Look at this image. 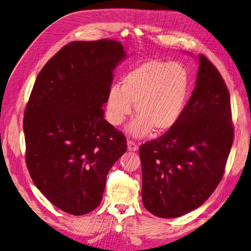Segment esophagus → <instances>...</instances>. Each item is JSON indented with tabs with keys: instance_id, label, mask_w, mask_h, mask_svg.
<instances>
[{
	"instance_id": "obj_1",
	"label": "esophagus",
	"mask_w": 251,
	"mask_h": 251,
	"mask_svg": "<svg viewBox=\"0 0 251 251\" xmlns=\"http://www.w3.org/2000/svg\"><path fill=\"white\" fill-rule=\"evenodd\" d=\"M127 150L130 151H136L138 150V146L132 140H127Z\"/></svg>"
}]
</instances>
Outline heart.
I'll use <instances>...</instances> for the list:
<instances>
[{"label": "heart", "mask_w": 251, "mask_h": 251, "mask_svg": "<svg viewBox=\"0 0 251 251\" xmlns=\"http://www.w3.org/2000/svg\"><path fill=\"white\" fill-rule=\"evenodd\" d=\"M189 88L183 66L153 59L126 74L121 87L109 90L105 115L112 126H119L132 113L138 117L128 126L134 137H146L154 130L165 133L177 125L183 114Z\"/></svg>", "instance_id": "heart-1"}]
</instances>
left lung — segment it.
Wrapping results in <instances>:
<instances>
[{"mask_svg":"<svg viewBox=\"0 0 251 251\" xmlns=\"http://www.w3.org/2000/svg\"><path fill=\"white\" fill-rule=\"evenodd\" d=\"M232 141L228 89L200 54L196 87L177 125L139 149L144 207L164 219L198 208L221 181Z\"/></svg>","mask_w":251,"mask_h":251,"instance_id":"obj_1","label":"left lung"}]
</instances>
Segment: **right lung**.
<instances>
[{"label": "right lung", "mask_w": 251, "mask_h": 251, "mask_svg": "<svg viewBox=\"0 0 251 251\" xmlns=\"http://www.w3.org/2000/svg\"><path fill=\"white\" fill-rule=\"evenodd\" d=\"M126 58L116 41L72 42L44 66L25 109L26 163L59 209L81 216L100 204L107 175L126 151L103 118L113 71Z\"/></svg>", "instance_id": "right-lung-1"}]
</instances>
